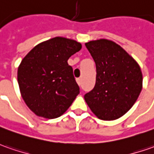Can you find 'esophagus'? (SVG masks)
<instances>
[{"mask_svg":"<svg viewBox=\"0 0 154 154\" xmlns=\"http://www.w3.org/2000/svg\"><path fill=\"white\" fill-rule=\"evenodd\" d=\"M77 82L79 86L81 85V78H77Z\"/></svg>","mask_w":154,"mask_h":154,"instance_id":"obj_1","label":"esophagus"}]
</instances>
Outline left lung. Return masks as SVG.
I'll return each instance as SVG.
<instances>
[{
	"label": "left lung",
	"instance_id": "obj_1",
	"mask_svg": "<svg viewBox=\"0 0 154 154\" xmlns=\"http://www.w3.org/2000/svg\"><path fill=\"white\" fill-rule=\"evenodd\" d=\"M96 64V83L84 95L91 111L100 120L114 121L133 106L143 88L138 63L114 41L100 38L85 44Z\"/></svg>",
	"mask_w": 154,
	"mask_h": 154
}]
</instances>
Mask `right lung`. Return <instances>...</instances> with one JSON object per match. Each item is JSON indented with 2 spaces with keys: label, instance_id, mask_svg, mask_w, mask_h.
Returning a JSON list of instances; mask_svg holds the SVG:
<instances>
[{
  "label": "right lung",
  "instance_id": "obj_1",
  "mask_svg": "<svg viewBox=\"0 0 154 154\" xmlns=\"http://www.w3.org/2000/svg\"><path fill=\"white\" fill-rule=\"evenodd\" d=\"M81 43L55 37L39 43L22 60L17 82L22 98L36 116L55 119L62 116L79 94L68 59Z\"/></svg>",
  "mask_w": 154,
  "mask_h": 154
}]
</instances>
